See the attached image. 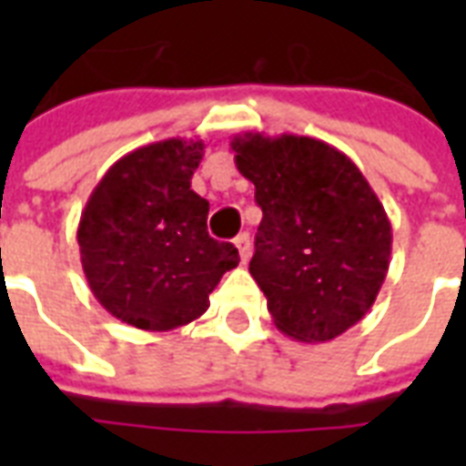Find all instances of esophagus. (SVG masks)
Segmentation results:
<instances>
[{"instance_id": "34e87169", "label": "esophagus", "mask_w": 466, "mask_h": 466, "mask_svg": "<svg viewBox=\"0 0 466 466\" xmlns=\"http://www.w3.org/2000/svg\"><path fill=\"white\" fill-rule=\"evenodd\" d=\"M234 247L239 248V258L241 263H247L248 258H251V237H248L247 232L239 234L237 239H234Z\"/></svg>"}]
</instances>
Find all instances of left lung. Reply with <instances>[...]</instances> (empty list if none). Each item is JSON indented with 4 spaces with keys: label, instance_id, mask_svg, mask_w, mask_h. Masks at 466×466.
I'll list each match as a JSON object with an SVG mask.
<instances>
[{
    "label": "left lung",
    "instance_id": "8db88e82",
    "mask_svg": "<svg viewBox=\"0 0 466 466\" xmlns=\"http://www.w3.org/2000/svg\"><path fill=\"white\" fill-rule=\"evenodd\" d=\"M234 161L256 186L263 219L248 273L273 324L326 343L375 305L391 256V225L360 168L314 137L247 133Z\"/></svg>",
    "mask_w": 466,
    "mask_h": 466
}]
</instances>
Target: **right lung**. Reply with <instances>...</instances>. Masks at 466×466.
I'll use <instances>...</instances> for the list:
<instances>
[{"label":"right lung","mask_w":466,"mask_h":466,"mask_svg":"<svg viewBox=\"0 0 466 466\" xmlns=\"http://www.w3.org/2000/svg\"><path fill=\"white\" fill-rule=\"evenodd\" d=\"M203 140H161L113 164L86 200L76 241L94 298L145 331L190 324L239 251L208 234L210 203L190 190Z\"/></svg>","instance_id":"1"}]
</instances>
